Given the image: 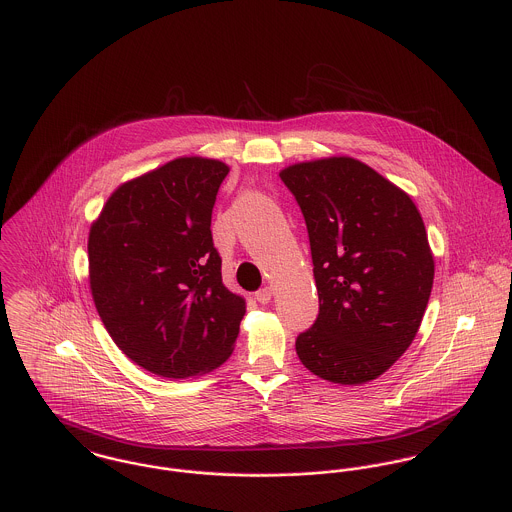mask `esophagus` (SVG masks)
I'll use <instances>...</instances> for the list:
<instances>
[{"label":"esophagus","instance_id":"34e87169","mask_svg":"<svg viewBox=\"0 0 512 512\" xmlns=\"http://www.w3.org/2000/svg\"><path fill=\"white\" fill-rule=\"evenodd\" d=\"M271 297H273V289H271V287H263V289H259V291L255 293V299H257V303H261V305H267V303L271 301Z\"/></svg>","mask_w":512,"mask_h":512}]
</instances>
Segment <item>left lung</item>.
Here are the masks:
<instances>
[{
	"label": "left lung",
	"instance_id": "1",
	"mask_svg": "<svg viewBox=\"0 0 512 512\" xmlns=\"http://www.w3.org/2000/svg\"><path fill=\"white\" fill-rule=\"evenodd\" d=\"M281 180L307 223L318 316L297 354L322 380L382 376L411 344L433 287V255L408 194L348 156L301 162Z\"/></svg>",
	"mask_w": 512,
	"mask_h": 512
}]
</instances>
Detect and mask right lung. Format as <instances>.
Returning <instances> with one entry per match:
<instances>
[{
	"label": "right lung",
	"instance_id": "add662e5",
	"mask_svg": "<svg viewBox=\"0 0 512 512\" xmlns=\"http://www.w3.org/2000/svg\"><path fill=\"white\" fill-rule=\"evenodd\" d=\"M229 166L176 158L122 184L89 233L95 307L144 370L190 378L233 352L245 301L221 283L211 211Z\"/></svg>",
	"mask_w": 512,
	"mask_h": 512
}]
</instances>
